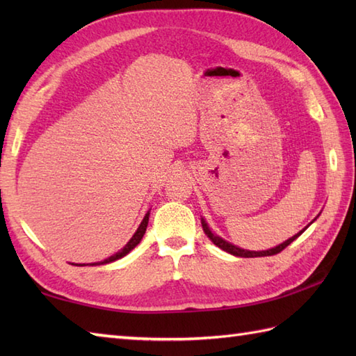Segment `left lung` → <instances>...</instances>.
I'll return each instance as SVG.
<instances>
[{
    "label": "left lung",
    "instance_id": "obj_1",
    "mask_svg": "<svg viewBox=\"0 0 356 356\" xmlns=\"http://www.w3.org/2000/svg\"><path fill=\"white\" fill-rule=\"evenodd\" d=\"M320 216V214H318ZM316 216V217H318ZM316 217L314 218V220L309 223V225H312L315 220H316ZM307 225V226H309ZM202 226H203V231H205V234L207 236L209 237V240L213 241V243L216 245V246H218L220 249H223V251H226V252H229V254H232V255H236V257H243V259H254V257H268V255H275V254H278V252H282L283 249L286 248V246H289L292 241L295 240V238H298L301 234L305 232V229H301L298 234H295L293 237H291V238H287L286 241H283V243H280L278 246H275V248H270V249H266V251H248V249H241V248H238V246H236V245H232V243H229V241H226V240H223L222 237H218L217 234H214L213 231H211V228L208 226V223H207V220L205 218H202Z\"/></svg>",
    "mask_w": 356,
    "mask_h": 356
}]
</instances>
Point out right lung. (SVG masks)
<instances>
[{
	"mask_svg": "<svg viewBox=\"0 0 356 356\" xmlns=\"http://www.w3.org/2000/svg\"><path fill=\"white\" fill-rule=\"evenodd\" d=\"M148 220H149V211H148V213H147L145 216H143L142 222H140V225H139V228L136 229V232L133 234V237H131L130 240H128V243H127L122 249H120V251H118L116 254H113L111 257H108V259H105V260H102V261L90 263V266H97V264H107V263H111V261H116V260H119V259H122V257H125L127 254H130V252L133 251V249L140 243L143 234H145V231H147ZM76 266H86V264H76Z\"/></svg>",
	"mask_w": 356,
	"mask_h": 356,
	"instance_id": "obj_1",
	"label": "right lung"
}]
</instances>
